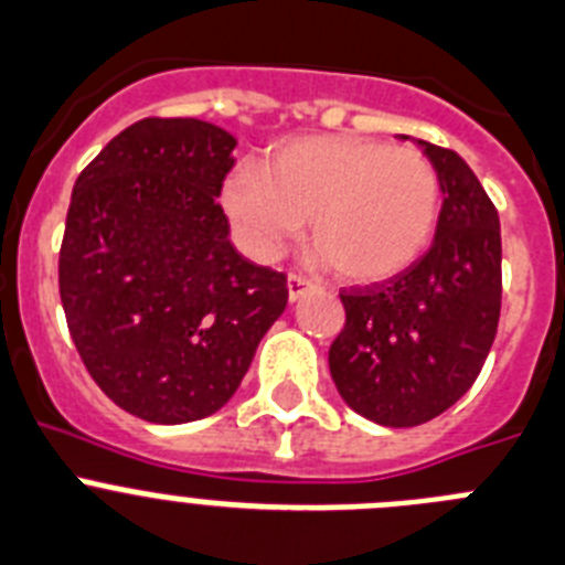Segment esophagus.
Masks as SVG:
<instances>
[{"instance_id":"34e87169","label":"esophagus","mask_w":565,"mask_h":565,"mask_svg":"<svg viewBox=\"0 0 565 565\" xmlns=\"http://www.w3.org/2000/svg\"><path fill=\"white\" fill-rule=\"evenodd\" d=\"M287 289H289V301H298L303 292H309V289H312V281H307V278L298 276V273H289Z\"/></svg>"}]
</instances>
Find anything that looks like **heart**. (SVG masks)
<instances>
[{
	"mask_svg": "<svg viewBox=\"0 0 565 565\" xmlns=\"http://www.w3.org/2000/svg\"><path fill=\"white\" fill-rule=\"evenodd\" d=\"M441 185L416 149L354 135L295 137L238 169L222 205L258 258L281 253L309 216L315 258L345 281H385L419 258L434 236Z\"/></svg>",
	"mask_w": 565,
	"mask_h": 565,
	"instance_id": "1",
	"label": "heart"
}]
</instances>
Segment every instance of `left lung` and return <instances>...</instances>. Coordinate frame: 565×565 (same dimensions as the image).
Returning <instances> with one entry per match:
<instances>
[{
	"label": "left lung",
	"instance_id": "8db88e82",
	"mask_svg": "<svg viewBox=\"0 0 565 565\" xmlns=\"http://www.w3.org/2000/svg\"><path fill=\"white\" fill-rule=\"evenodd\" d=\"M416 143L445 194L434 245L385 284L343 289L345 323L329 345L345 405L385 428H414L461 399L501 315L495 205L456 151Z\"/></svg>",
	"mask_w": 565,
	"mask_h": 565
}]
</instances>
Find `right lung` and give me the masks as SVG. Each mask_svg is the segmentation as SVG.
I'll return each mask as SVG.
<instances>
[{"mask_svg": "<svg viewBox=\"0 0 565 565\" xmlns=\"http://www.w3.org/2000/svg\"><path fill=\"white\" fill-rule=\"evenodd\" d=\"M236 137L196 118H143L75 180L58 256L73 343L111 403L157 425L236 394L287 307V276L231 245L216 202Z\"/></svg>", "mask_w": 565, "mask_h": 565, "instance_id": "right-lung-1", "label": "right lung"}]
</instances>
